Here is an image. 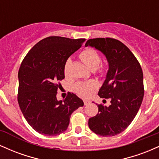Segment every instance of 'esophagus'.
<instances>
[{"label":"esophagus","mask_w":159,"mask_h":159,"mask_svg":"<svg viewBox=\"0 0 159 159\" xmlns=\"http://www.w3.org/2000/svg\"><path fill=\"white\" fill-rule=\"evenodd\" d=\"M84 105H89V104L90 103V102L89 101V100L84 99Z\"/></svg>","instance_id":"1"}]
</instances>
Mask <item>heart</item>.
Returning a JSON list of instances; mask_svg holds the SVG:
<instances>
[{
  "instance_id": "1",
  "label": "heart",
  "mask_w": 159,
  "mask_h": 159,
  "mask_svg": "<svg viewBox=\"0 0 159 159\" xmlns=\"http://www.w3.org/2000/svg\"><path fill=\"white\" fill-rule=\"evenodd\" d=\"M81 60L91 70H96L100 64L101 59L98 54L93 49L87 48L84 50L80 54ZM71 64L70 58L66 60L64 64V74L66 76H68L69 73V67ZM97 87V83L94 81H79L74 85V90L78 94L83 96H89L93 89Z\"/></svg>"
}]
</instances>
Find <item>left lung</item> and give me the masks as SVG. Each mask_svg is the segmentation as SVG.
I'll return each instance as SVG.
<instances>
[{"label": "left lung", "instance_id": "1", "mask_svg": "<svg viewBox=\"0 0 159 159\" xmlns=\"http://www.w3.org/2000/svg\"><path fill=\"white\" fill-rule=\"evenodd\" d=\"M87 46L95 48L106 57L108 70L98 94L111 99L108 107L97 105L98 114L89 119V127L100 136L116 135L130 125L141 105L143 71L132 52L119 40L90 39L86 43Z\"/></svg>", "mask_w": 159, "mask_h": 159}]
</instances>
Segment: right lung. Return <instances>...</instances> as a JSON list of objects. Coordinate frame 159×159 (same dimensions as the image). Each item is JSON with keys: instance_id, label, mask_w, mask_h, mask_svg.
<instances>
[{"instance_id": "add662e5", "label": "right lung", "mask_w": 159, "mask_h": 159, "mask_svg": "<svg viewBox=\"0 0 159 159\" xmlns=\"http://www.w3.org/2000/svg\"><path fill=\"white\" fill-rule=\"evenodd\" d=\"M85 39L49 36L29 51L19 70L18 102L29 125L39 134L55 136L67 129L70 116L84 102L69 93L57 99L58 82L65 78L66 60L81 47Z\"/></svg>"}]
</instances>
